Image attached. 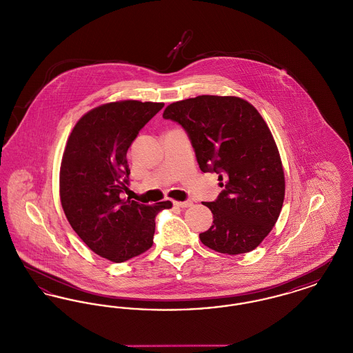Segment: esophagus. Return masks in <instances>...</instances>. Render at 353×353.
I'll use <instances>...</instances> for the list:
<instances>
[{
    "label": "esophagus",
    "instance_id": "34e87169",
    "mask_svg": "<svg viewBox=\"0 0 353 353\" xmlns=\"http://www.w3.org/2000/svg\"><path fill=\"white\" fill-rule=\"evenodd\" d=\"M173 203L176 206H180V208H189V206L193 205V202L190 201V200H188V201H174Z\"/></svg>",
    "mask_w": 353,
    "mask_h": 353
}]
</instances>
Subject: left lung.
<instances>
[{"instance_id": "8db88e82", "label": "left lung", "mask_w": 353, "mask_h": 353, "mask_svg": "<svg viewBox=\"0 0 353 353\" xmlns=\"http://www.w3.org/2000/svg\"><path fill=\"white\" fill-rule=\"evenodd\" d=\"M163 118L184 127L202 172L219 174V199L203 202L213 225L200 234L202 243L229 255L258 248L285 200L283 165L268 123L252 103L219 95L174 101Z\"/></svg>"}]
</instances>
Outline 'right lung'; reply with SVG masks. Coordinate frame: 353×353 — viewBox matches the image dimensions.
Returning <instances> with one entry per match:
<instances>
[{"instance_id": "right-lung-1", "label": "right lung", "mask_w": 353, "mask_h": 353, "mask_svg": "<svg viewBox=\"0 0 353 353\" xmlns=\"http://www.w3.org/2000/svg\"><path fill=\"white\" fill-rule=\"evenodd\" d=\"M164 103L119 101L98 105L77 121L59 170V196L71 228L101 258L124 262L151 249L154 217L172 202L144 205L121 199L127 151Z\"/></svg>"}]
</instances>
